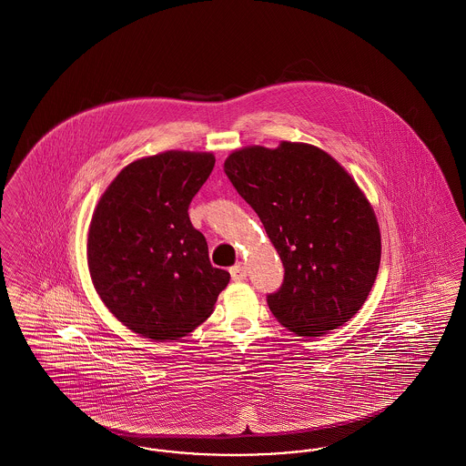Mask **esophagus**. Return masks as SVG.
<instances>
[{
    "label": "esophagus",
    "mask_w": 466,
    "mask_h": 466,
    "mask_svg": "<svg viewBox=\"0 0 466 466\" xmlns=\"http://www.w3.org/2000/svg\"><path fill=\"white\" fill-rule=\"evenodd\" d=\"M246 267L244 264H236L234 267H230V276H232V279L234 281H243L246 279Z\"/></svg>",
    "instance_id": "34e87169"
}]
</instances>
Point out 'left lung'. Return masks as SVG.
<instances>
[{
    "label": "left lung",
    "mask_w": 466,
    "mask_h": 466,
    "mask_svg": "<svg viewBox=\"0 0 466 466\" xmlns=\"http://www.w3.org/2000/svg\"><path fill=\"white\" fill-rule=\"evenodd\" d=\"M223 171L285 267L281 289L267 295L274 318L300 337L350 321L380 262L376 213L355 179L321 148L289 141L236 150Z\"/></svg>",
    "instance_id": "8db88e82"
}]
</instances>
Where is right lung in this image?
Wrapping results in <instances>:
<instances>
[{"mask_svg": "<svg viewBox=\"0 0 466 466\" xmlns=\"http://www.w3.org/2000/svg\"><path fill=\"white\" fill-rule=\"evenodd\" d=\"M215 167L206 152L169 150L126 166L97 202L87 262L94 289L129 330L177 340L213 312L230 274L211 266L188 206Z\"/></svg>", "mask_w": 466, "mask_h": 466, "instance_id": "obj_1", "label": "right lung"}]
</instances>
